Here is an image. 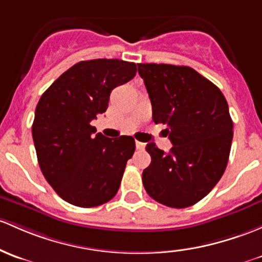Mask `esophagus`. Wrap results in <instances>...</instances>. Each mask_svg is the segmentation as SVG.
Here are the masks:
<instances>
[{"mask_svg":"<svg viewBox=\"0 0 262 262\" xmlns=\"http://www.w3.org/2000/svg\"><path fill=\"white\" fill-rule=\"evenodd\" d=\"M136 147H137V149L143 150V149H144V148H145V143L138 142V140H137V142H136Z\"/></svg>","mask_w":262,"mask_h":262,"instance_id":"esophagus-1","label":"esophagus"}]
</instances>
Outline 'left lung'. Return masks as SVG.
<instances>
[{"mask_svg":"<svg viewBox=\"0 0 262 262\" xmlns=\"http://www.w3.org/2000/svg\"><path fill=\"white\" fill-rule=\"evenodd\" d=\"M156 124H164L169 153L148 143L152 157L143 184L153 200L186 208L207 196L221 180L233 137V123L221 90L188 66L138 64Z\"/></svg>","mask_w":262,"mask_h":262,"instance_id":"1","label":"left lung"}]
</instances>
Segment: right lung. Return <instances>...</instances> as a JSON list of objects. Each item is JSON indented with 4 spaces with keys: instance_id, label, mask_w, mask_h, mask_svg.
Wrapping results in <instances>:
<instances>
[{
    "instance_id": "1",
    "label": "right lung",
    "mask_w": 262,
    "mask_h": 262,
    "mask_svg": "<svg viewBox=\"0 0 262 262\" xmlns=\"http://www.w3.org/2000/svg\"><path fill=\"white\" fill-rule=\"evenodd\" d=\"M134 62L80 61L51 84L38 100L32 138L41 172L57 194L78 207H95L117 194L133 137L95 134L92 120L108 108L112 90L136 76Z\"/></svg>"
}]
</instances>
